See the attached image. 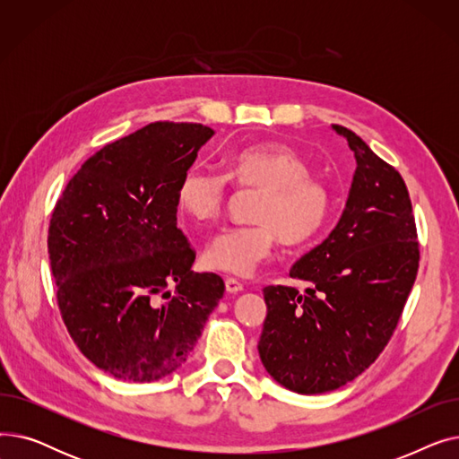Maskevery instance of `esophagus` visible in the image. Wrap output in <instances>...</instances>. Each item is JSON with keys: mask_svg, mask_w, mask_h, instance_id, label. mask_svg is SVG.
I'll use <instances>...</instances> for the list:
<instances>
[{"mask_svg": "<svg viewBox=\"0 0 459 459\" xmlns=\"http://www.w3.org/2000/svg\"><path fill=\"white\" fill-rule=\"evenodd\" d=\"M225 288H227L229 294H238V292L244 290V284L236 281V279H232V277H227L225 279Z\"/></svg>", "mask_w": 459, "mask_h": 459, "instance_id": "34e87169", "label": "esophagus"}]
</instances>
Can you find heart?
Instances as JSON below:
<instances>
[{
	"label": "heart",
	"instance_id": "heart-1",
	"mask_svg": "<svg viewBox=\"0 0 459 459\" xmlns=\"http://www.w3.org/2000/svg\"><path fill=\"white\" fill-rule=\"evenodd\" d=\"M312 163L292 144L268 141L239 149L229 158L227 175L206 165H191L177 189L178 210L193 221H212L229 197V180L260 189L253 223L217 232L204 249L206 268L247 277L266 264L279 238L299 246L329 221L334 195L331 186L312 177Z\"/></svg>",
	"mask_w": 459,
	"mask_h": 459
}]
</instances>
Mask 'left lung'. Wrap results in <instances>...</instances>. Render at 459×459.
<instances>
[{"label":"left lung","instance_id":"1","mask_svg":"<svg viewBox=\"0 0 459 459\" xmlns=\"http://www.w3.org/2000/svg\"><path fill=\"white\" fill-rule=\"evenodd\" d=\"M357 169L341 221L303 255L290 277L266 286L268 315L258 342L264 368L282 387L320 394L363 374L391 341L419 272V242L403 178L351 130Z\"/></svg>","mask_w":459,"mask_h":459}]
</instances>
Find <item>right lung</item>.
Listing matches in <instances>:
<instances>
[{
    "mask_svg": "<svg viewBox=\"0 0 459 459\" xmlns=\"http://www.w3.org/2000/svg\"><path fill=\"white\" fill-rule=\"evenodd\" d=\"M212 135L197 123L143 126L92 154L54 208L48 253L63 322L117 379L175 372L223 298L220 275L191 272L195 249L177 227L180 178Z\"/></svg>",
    "mask_w": 459,
    "mask_h": 459,
    "instance_id": "obj_1",
    "label": "right lung"
}]
</instances>
